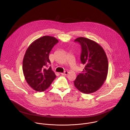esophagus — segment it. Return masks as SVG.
<instances>
[{"instance_id":"obj_1","label":"esophagus","mask_w":130,"mask_h":130,"mask_svg":"<svg viewBox=\"0 0 130 130\" xmlns=\"http://www.w3.org/2000/svg\"><path fill=\"white\" fill-rule=\"evenodd\" d=\"M60 74L61 75H67L68 74V71H65L64 73H60Z\"/></svg>"}]
</instances>
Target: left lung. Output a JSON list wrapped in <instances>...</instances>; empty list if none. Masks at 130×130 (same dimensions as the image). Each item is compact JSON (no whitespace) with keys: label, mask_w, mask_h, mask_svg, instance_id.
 Listing matches in <instances>:
<instances>
[{"label":"left lung","mask_w":130,"mask_h":130,"mask_svg":"<svg viewBox=\"0 0 130 130\" xmlns=\"http://www.w3.org/2000/svg\"><path fill=\"white\" fill-rule=\"evenodd\" d=\"M74 41L80 44V60L85 66L83 73L78 74L74 82V86L82 93H94L107 79L109 68L107 56L103 48L93 40L79 37Z\"/></svg>","instance_id":"left-lung-1"}]
</instances>
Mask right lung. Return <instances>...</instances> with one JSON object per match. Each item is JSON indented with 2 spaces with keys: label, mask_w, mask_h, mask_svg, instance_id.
Masks as SVG:
<instances>
[{
  "label": "right lung",
  "mask_w": 130,
  "mask_h": 130,
  "mask_svg": "<svg viewBox=\"0 0 130 130\" xmlns=\"http://www.w3.org/2000/svg\"><path fill=\"white\" fill-rule=\"evenodd\" d=\"M58 40L53 37L43 36L33 41L24 56L22 70L25 79L34 90L43 92L55 79L51 67L46 69L51 61L49 54Z\"/></svg>",
  "instance_id": "1"
}]
</instances>
